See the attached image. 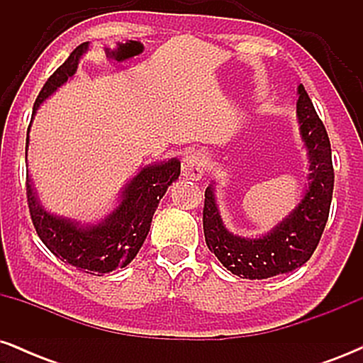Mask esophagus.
<instances>
[{
    "instance_id": "34e87169",
    "label": "esophagus",
    "mask_w": 363,
    "mask_h": 363,
    "mask_svg": "<svg viewBox=\"0 0 363 363\" xmlns=\"http://www.w3.org/2000/svg\"><path fill=\"white\" fill-rule=\"evenodd\" d=\"M205 172V157L199 152H191L182 160V176L191 181H199Z\"/></svg>"
}]
</instances>
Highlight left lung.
Returning <instances> with one entry per match:
<instances>
[{
	"instance_id": "1",
	"label": "left lung",
	"mask_w": 363,
	"mask_h": 363,
	"mask_svg": "<svg viewBox=\"0 0 363 363\" xmlns=\"http://www.w3.org/2000/svg\"><path fill=\"white\" fill-rule=\"evenodd\" d=\"M297 118L309 155V187L302 201L268 234L249 239L234 235L223 225L215 201L213 184L205 191L203 230L208 249L228 272L249 280H264L294 272L311 259L326 227L335 170L326 128L319 119L303 85H298Z\"/></svg>"
}]
</instances>
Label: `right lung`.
<instances>
[{"mask_svg":"<svg viewBox=\"0 0 363 363\" xmlns=\"http://www.w3.org/2000/svg\"><path fill=\"white\" fill-rule=\"evenodd\" d=\"M86 49L89 43L78 45L69 54L68 60L49 77L37 97L32 114L35 116L40 104L51 97L62 83L68 82V78L73 77L78 68V61L86 52ZM179 174H181V162L177 158L143 167L124 186L116 210L97 225H82L74 220L45 211L37 198L30 176L27 174V201L32 223L37 235L54 256L82 272L102 277L104 273H109L116 268H124L135 259L147 239L158 203L167 193V187L179 177Z\"/></svg>","mask_w":363,"mask_h":363,"instance_id":"obj_1","label":"right lung"}]
</instances>
